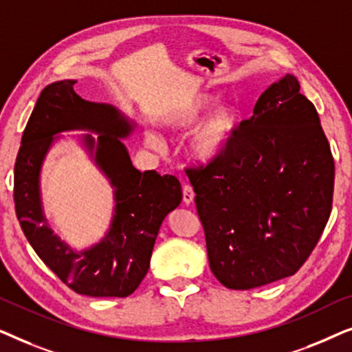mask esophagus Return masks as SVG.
I'll return each mask as SVG.
<instances>
[{
  "label": "esophagus",
  "mask_w": 352,
  "mask_h": 352,
  "mask_svg": "<svg viewBox=\"0 0 352 352\" xmlns=\"http://www.w3.org/2000/svg\"><path fill=\"white\" fill-rule=\"evenodd\" d=\"M194 189H192L190 184H184L182 186V201H184L186 205H190L192 201H194Z\"/></svg>",
  "instance_id": "obj_1"
}]
</instances>
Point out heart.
I'll return each instance as SVG.
<instances>
[{
    "label": "heart",
    "instance_id": "obj_1",
    "mask_svg": "<svg viewBox=\"0 0 352 352\" xmlns=\"http://www.w3.org/2000/svg\"><path fill=\"white\" fill-rule=\"evenodd\" d=\"M213 98L206 93H194L182 98L162 117V123L171 131H184L206 117L187 139V155L197 163H211L223 157L232 144L239 128V110L232 102L213 105ZM151 147L160 148L162 142L153 133L146 134Z\"/></svg>",
    "mask_w": 352,
    "mask_h": 352
}]
</instances>
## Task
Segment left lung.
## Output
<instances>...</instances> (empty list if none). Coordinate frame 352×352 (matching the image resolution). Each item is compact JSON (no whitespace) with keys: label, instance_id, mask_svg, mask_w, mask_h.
<instances>
[{"label":"left lung","instance_id":"left-lung-1","mask_svg":"<svg viewBox=\"0 0 352 352\" xmlns=\"http://www.w3.org/2000/svg\"><path fill=\"white\" fill-rule=\"evenodd\" d=\"M186 173L210 269L230 290L293 276L330 218L335 162L319 113L293 75L259 96L223 157Z\"/></svg>","mask_w":352,"mask_h":352}]
</instances>
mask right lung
<instances>
[{
  "mask_svg": "<svg viewBox=\"0 0 352 352\" xmlns=\"http://www.w3.org/2000/svg\"><path fill=\"white\" fill-rule=\"evenodd\" d=\"M74 80L46 86L22 134L14 166V204L25 237L41 261L80 295L129 296L146 277L158 229L182 200L181 184L155 170L133 166L122 138L134 124L109 104L89 102L74 91ZM86 129L100 134L84 138L95 161L116 189V214L99 244L74 252L47 226L41 208L39 171L54 134Z\"/></svg>",
  "mask_w": 352,
  "mask_h": 352,
  "instance_id": "1",
  "label": "right lung"
}]
</instances>
